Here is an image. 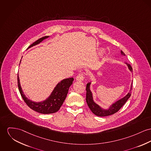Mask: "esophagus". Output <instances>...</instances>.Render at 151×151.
<instances>
[{
	"mask_svg": "<svg viewBox=\"0 0 151 151\" xmlns=\"http://www.w3.org/2000/svg\"><path fill=\"white\" fill-rule=\"evenodd\" d=\"M76 80L78 81H82L84 80V74L83 73H80L77 75L76 77Z\"/></svg>",
	"mask_w": 151,
	"mask_h": 151,
	"instance_id": "34e87169",
	"label": "esophagus"
}]
</instances>
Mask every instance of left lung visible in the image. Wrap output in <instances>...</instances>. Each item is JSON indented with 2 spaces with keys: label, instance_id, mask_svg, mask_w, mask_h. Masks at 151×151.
I'll list each match as a JSON object with an SVG mask.
<instances>
[{
  "label": "left lung",
  "instance_id": "8db88e82",
  "mask_svg": "<svg viewBox=\"0 0 151 151\" xmlns=\"http://www.w3.org/2000/svg\"><path fill=\"white\" fill-rule=\"evenodd\" d=\"M121 53H122V54L125 55V54L123 51H121ZM126 64L128 65L129 70L132 72L133 69H132V68L131 67V65L128 63H126ZM90 84H91V82L87 83V85H86V101L87 104H88L89 108H90L91 111L95 115H96L97 116H100V117L108 116L111 115V114H114L115 113L117 112L120 109L121 107L125 104L127 101L129 99V98L131 97V93H132L131 91H132V83L130 91L125 97H124L122 99L117 101L116 103L113 104L108 110H103L98 105H97L96 103H94V102L93 100L92 94H91V92L90 89H89Z\"/></svg>",
  "mask_w": 151,
  "mask_h": 151
}]
</instances>
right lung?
Instances as JSON below:
<instances>
[{"label": "right lung", "instance_id": "right-lung-1", "mask_svg": "<svg viewBox=\"0 0 151 151\" xmlns=\"http://www.w3.org/2000/svg\"><path fill=\"white\" fill-rule=\"evenodd\" d=\"M47 37H49V36H45L43 37L40 38L39 40L34 42L32 44H31L28 48H30L33 46H35L40 43V42L47 38ZM73 80L74 78L71 77L63 80L62 81H60L55 88L50 96L46 100L38 103L32 102L27 99L25 97L20 87L19 78L18 76V86L23 100L30 108L42 114H50L55 113L57 111H59L60 106L63 104L64 101L66 97L69 87L73 83Z\"/></svg>", "mask_w": 151, "mask_h": 151}]
</instances>
